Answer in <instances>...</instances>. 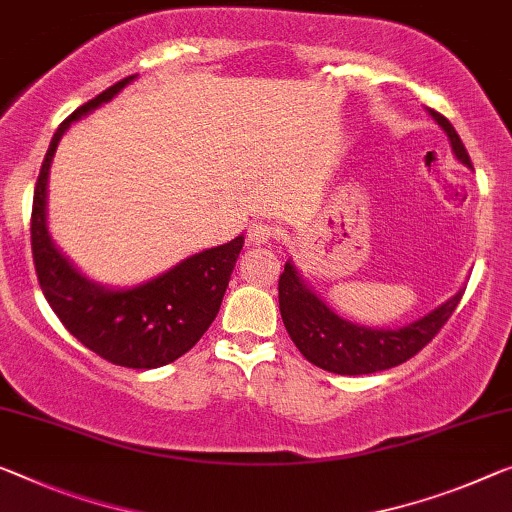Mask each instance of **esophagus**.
I'll use <instances>...</instances> for the list:
<instances>
[{"label": "esophagus", "mask_w": 512, "mask_h": 512, "mask_svg": "<svg viewBox=\"0 0 512 512\" xmlns=\"http://www.w3.org/2000/svg\"><path fill=\"white\" fill-rule=\"evenodd\" d=\"M274 235H277V229L263 222H254L247 231V238L249 242H254V245H265V242H270L274 238Z\"/></svg>", "instance_id": "obj_1"}]
</instances>
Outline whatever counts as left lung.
<instances>
[{"label": "left lung", "instance_id": "obj_1", "mask_svg": "<svg viewBox=\"0 0 512 512\" xmlns=\"http://www.w3.org/2000/svg\"><path fill=\"white\" fill-rule=\"evenodd\" d=\"M428 114L446 132L453 155L465 167L474 169L465 144L448 119L437 114L435 109H428ZM462 293L465 290H458L437 309L407 322L403 327H366L345 320L332 306L322 302L316 290L311 288V283L302 277L300 270L288 258L279 277V311L297 350L313 366L338 375H368L403 364L426 348L439 329L446 325V320L453 316L455 306L462 300Z\"/></svg>", "mask_w": 512, "mask_h": 512}]
</instances>
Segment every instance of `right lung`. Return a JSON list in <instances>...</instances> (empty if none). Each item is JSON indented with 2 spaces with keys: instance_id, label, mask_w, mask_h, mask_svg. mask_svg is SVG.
Wrapping results in <instances>:
<instances>
[{
  "instance_id": "obj_1",
  "label": "right lung",
  "mask_w": 512,
  "mask_h": 512,
  "mask_svg": "<svg viewBox=\"0 0 512 512\" xmlns=\"http://www.w3.org/2000/svg\"><path fill=\"white\" fill-rule=\"evenodd\" d=\"M135 77H125L77 107L54 132L34 190L31 254L47 304L77 341L112 364L160 368L192 350L217 318L245 238L238 235L226 245L187 256L137 286L112 288L77 270L47 229V180L61 137L82 116L119 96Z\"/></svg>"
}]
</instances>
